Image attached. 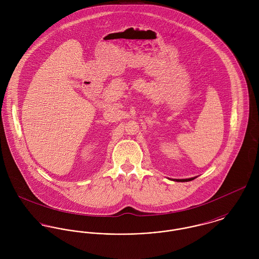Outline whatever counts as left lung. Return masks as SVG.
Segmentation results:
<instances>
[{
    "label": "left lung",
    "mask_w": 259,
    "mask_h": 259,
    "mask_svg": "<svg viewBox=\"0 0 259 259\" xmlns=\"http://www.w3.org/2000/svg\"><path fill=\"white\" fill-rule=\"evenodd\" d=\"M194 179H196V177H194V178H190V179H183V180H172L174 182H178V183H185V182H190V181H193Z\"/></svg>",
    "instance_id": "left-lung-1"
}]
</instances>
